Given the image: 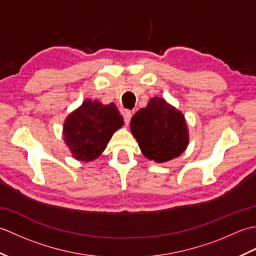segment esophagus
<instances>
[{
    "mask_svg": "<svg viewBox=\"0 0 256 256\" xmlns=\"http://www.w3.org/2000/svg\"><path fill=\"white\" fill-rule=\"evenodd\" d=\"M123 114V118H124V122L125 124H128L130 121H131V118H132V112L130 110H123L122 111Z\"/></svg>",
    "mask_w": 256,
    "mask_h": 256,
    "instance_id": "obj_1",
    "label": "esophagus"
}]
</instances>
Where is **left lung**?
I'll list each match as a JSON object with an SVG mask.
<instances>
[{
  "instance_id": "obj_1",
  "label": "left lung",
  "mask_w": 256,
  "mask_h": 256,
  "mask_svg": "<svg viewBox=\"0 0 256 256\" xmlns=\"http://www.w3.org/2000/svg\"><path fill=\"white\" fill-rule=\"evenodd\" d=\"M130 126L143 155L156 162L176 158L189 144V131L182 112L162 96L150 98L146 108L134 114Z\"/></svg>"
}]
</instances>
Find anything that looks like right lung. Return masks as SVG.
Segmentation results:
<instances>
[{"instance_id": "right-lung-1", "label": "right lung", "mask_w": 256, "mask_h": 256, "mask_svg": "<svg viewBox=\"0 0 256 256\" xmlns=\"http://www.w3.org/2000/svg\"><path fill=\"white\" fill-rule=\"evenodd\" d=\"M123 124V116L114 103L102 104L99 100L86 99L64 120V144L74 160L92 162L103 153Z\"/></svg>"}]
</instances>
